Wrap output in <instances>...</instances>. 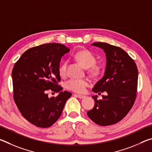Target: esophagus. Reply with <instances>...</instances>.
Returning <instances> with one entry per match:
<instances>
[{"mask_svg": "<svg viewBox=\"0 0 152 152\" xmlns=\"http://www.w3.org/2000/svg\"><path fill=\"white\" fill-rule=\"evenodd\" d=\"M74 95H76V96H78L79 99H83L84 98H86V96H84V95H80V94H74Z\"/></svg>", "mask_w": 152, "mask_h": 152, "instance_id": "obj_1", "label": "esophagus"}]
</instances>
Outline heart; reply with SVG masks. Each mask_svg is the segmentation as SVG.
Wrapping results in <instances>:
<instances>
[{"label": "heart", "mask_w": 152, "mask_h": 152, "mask_svg": "<svg viewBox=\"0 0 152 152\" xmlns=\"http://www.w3.org/2000/svg\"><path fill=\"white\" fill-rule=\"evenodd\" d=\"M73 57L76 61L87 68V72L92 78H97L102 74L103 66L101 64L96 63V58L93 53L87 49H80L76 51ZM68 64L64 62L59 67V74L61 76H66ZM88 79H72L66 82V86L70 91L77 93H83L88 86Z\"/></svg>", "instance_id": "heart-1"}]
</instances>
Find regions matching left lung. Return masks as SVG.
I'll use <instances>...</instances> for the list:
<instances>
[{
  "mask_svg": "<svg viewBox=\"0 0 152 152\" xmlns=\"http://www.w3.org/2000/svg\"><path fill=\"white\" fill-rule=\"evenodd\" d=\"M92 45L104 50L107 65L104 76L95 84L92 91L102 95V100L93 96L94 106L87 112L92 121L101 126L115 124L123 119L134 104L137 96L138 70L134 60L123 49L107 43Z\"/></svg>",
  "mask_w": 152,
  "mask_h": 152,
  "instance_id": "8db88e82",
  "label": "left lung"
}]
</instances>
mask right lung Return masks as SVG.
<instances>
[{
	"instance_id": "1",
	"label": "right lung",
	"mask_w": 152,
	"mask_h": 152,
	"mask_svg": "<svg viewBox=\"0 0 152 152\" xmlns=\"http://www.w3.org/2000/svg\"><path fill=\"white\" fill-rule=\"evenodd\" d=\"M70 49L60 43L36 46L23 53L12 71L13 98L23 116L37 127H49L56 122L72 96L61 91L59 67L61 58ZM59 92L56 97L47 92Z\"/></svg>"
}]
</instances>
